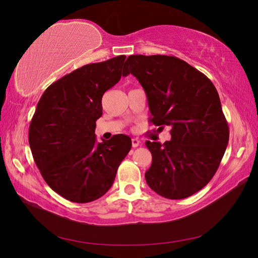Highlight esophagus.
Masks as SVG:
<instances>
[{
    "label": "esophagus",
    "instance_id": "34e87169",
    "mask_svg": "<svg viewBox=\"0 0 258 258\" xmlns=\"http://www.w3.org/2000/svg\"><path fill=\"white\" fill-rule=\"evenodd\" d=\"M131 141H132V147H138L140 145V143H141V141H140V140L137 138H134Z\"/></svg>",
    "mask_w": 258,
    "mask_h": 258
}]
</instances>
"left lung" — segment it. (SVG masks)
Returning <instances> with one entry per match:
<instances>
[{
  "instance_id": "1",
  "label": "left lung",
  "mask_w": 258,
  "mask_h": 258,
  "mask_svg": "<svg viewBox=\"0 0 258 258\" xmlns=\"http://www.w3.org/2000/svg\"><path fill=\"white\" fill-rule=\"evenodd\" d=\"M124 64L146 93L150 121L158 130L171 128L170 141L145 142L153 156L146 183L168 199L189 197L211 181L228 144L217 90L204 73L173 56L132 54Z\"/></svg>"
}]
</instances>
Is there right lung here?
<instances>
[{
	"mask_svg": "<svg viewBox=\"0 0 258 258\" xmlns=\"http://www.w3.org/2000/svg\"><path fill=\"white\" fill-rule=\"evenodd\" d=\"M126 56L86 64L51 84L38 101L29 128L34 161L50 188L77 204L111 188L131 139L116 135L98 142L96 121L104 92L119 82Z\"/></svg>",
	"mask_w": 258,
	"mask_h": 258,
	"instance_id": "right-lung-1",
	"label": "right lung"
}]
</instances>
